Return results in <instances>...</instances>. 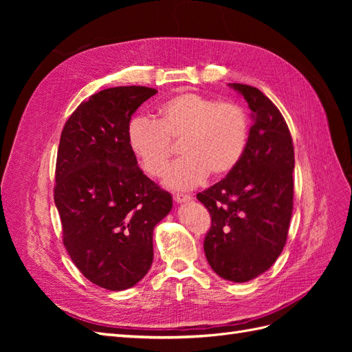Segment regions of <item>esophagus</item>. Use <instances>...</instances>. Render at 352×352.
Returning <instances> with one entry per match:
<instances>
[{
    "label": "esophagus",
    "instance_id": "1",
    "mask_svg": "<svg viewBox=\"0 0 352 352\" xmlns=\"http://www.w3.org/2000/svg\"><path fill=\"white\" fill-rule=\"evenodd\" d=\"M173 199L176 202H180V204H182V202H189L190 199H192V197L188 195V194H175Z\"/></svg>",
    "mask_w": 352,
    "mask_h": 352
}]
</instances>
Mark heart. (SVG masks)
Masks as SVG:
<instances>
[{
    "mask_svg": "<svg viewBox=\"0 0 352 352\" xmlns=\"http://www.w3.org/2000/svg\"><path fill=\"white\" fill-rule=\"evenodd\" d=\"M248 116L235 102H220L195 92L164 101L158 120L136 116L127 126V142L144 172L164 173L180 142L185 155L167 170L164 182L173 189H190L211 176H225L238 166L248 142Z\"/></svg>",
    "mask_w": 352,
    "mask_h": 352,
    "instance_id": "obj_1",
    "label": "heart"
}]
</instances>
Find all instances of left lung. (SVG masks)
Returning <instances> with one entry per match:
<instances>
[{
    "instance_id": "8db88e82",
    "label": "left lung",
    "mask_w": 352,
    "mask_h": 352,
    "mask_svg": "<svg viewBox=\"0 0 352 352\" xmlns=\"http://www.w3.org/2000/svg\"><path fill=\"white\" fill-rule=\"evenodd\" d=\"M247 100L254 124L238 166L197 194L211 216L204 239L208 264L220 278L248 282L280 255L294 208V144L282 113L250 85L230 83Z\"/></svg>"
}]
</instances>
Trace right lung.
I'll return each mask as SVG.
<instances>
[{"label":"right lung","instance_id":"add662e5","mask_svg":"<svg viewBox=\"0 0 352 352\" xmlns=\"http://www.w3.org/2000/svg\"><path fill=\"white\" fill-rule=\"evenodd\" d=\"M154 88L116 87L80 102L63 127L54 201L63 243L80 273L104 289L123 291L153 264V232L172 195L138 167L127 126Z\"/></svg>","mask_w":352,"mask_h":352}]
</instances>
